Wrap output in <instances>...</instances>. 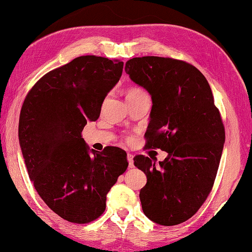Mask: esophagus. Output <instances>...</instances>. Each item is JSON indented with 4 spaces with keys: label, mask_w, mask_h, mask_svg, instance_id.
<instances>
[{
    "label": "esophagus",
    "mask_w": 252,
    "mask_h": 252,
    "mask_svg": "<svg viewBox=\"0 0 252 252\" xmlns=\"http://www.w3.org/2000/svg\"><path fill=\"white\" fill-rule=\"evenodd\" d=\"M126 158H127V162H129V167L132 168L133 167V155H131V154H127Z\"/></svg>",
    "instance_id": "34e87169"
}]
</instances>
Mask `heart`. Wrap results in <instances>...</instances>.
<instances>
[{"label": "heart", "mask_w": 252, "mask_h": 252, "mask_svg": "<svg viewBox=\"0 0 252 252\" xmlns=\"http://www.w3.org/2000/svg\"><path fill=\"white\" fill-rule=\"evenodd\" d=\"M140 93H142L140 89H138V88H131L129 92H127V94H126V96H129V95H136V94H140Z\"/></svg>", "instance_id": "1"}]
</instances>
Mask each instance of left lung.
<instances>
[{
    "label": "left lung",
    "mask_w": 252,
    "mask_h": 252,
    "mask_svg": "<svg viewBox=\"0 0 252 252\" xmlns=\"http://www.w3.org/2000/svg\"><path fill=\"white\" fill-rule=\"evenodd\" d=\"M126 72L152 96L146 147L168 154L159 166L144 155L133 158L147 176L139 193L142 210L164 226L183 223L212 191L223 152L225 131L212 89L196 66L170 58H133Z\"/></svg>",
    "instance_id": "obj_1"
}]
</instances>
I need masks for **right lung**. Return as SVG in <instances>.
<instances>
[{"label":"right lung","mask_w":252,"mask_h":252,"mask_svg":"<svg viewBox=\"0 0 252 252\" xmlns=\"http://www.w3.org/2000/svg\"><path fill=\"white\" fill-rule=\"evenodd\" d=\"M122 71L119 60L79 56L40 78L22 105L19 144L29 178L45 204L67 222L98 219L106 194L127 167L123 149L98 153L81 138Z\"/></svg>","instance_id":"add662e5"}]
</instances>
